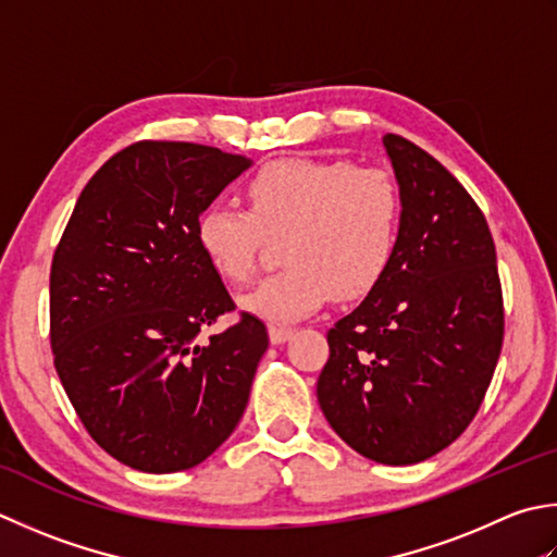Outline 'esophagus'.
<instances>
[{
	"instance_id": "obj_1",
	"label": "esophagus",
	"mask_w": 557,
	"mask_h": 557,
	"mask_svg": "<svg viewBox=\"0 0 557 557\" xmlns=\"http://www.w3.org/2000/svg\"><path fill=\"white\" fill-rule=\"evenodd\" d=\"M292 335H294V331L287 329V325H270V341L275 343V345L287 343Z\"/></svg>"
}]
</instances>
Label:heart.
I'll list each match as a JSON object with an SVG mask.
<instances>
[{
  "label": "heart",
  "instance_id": "b5f03b06",
  "mask_svg": "<svg viewBox=\"0 0 557 557\" xmlns=\"http://www.w3.org/2000/svg\"><path fill=\"white\" fill-rule=\"evenodd\" d=\"M248 210L205 207L195 236L222 280L244 285L268 236H285L287 268L242 299L260 319L289 323L319 311L333 289L362 297L379 285L396 256L403 198L386 169H357L345 159H285L246 183Z\"/></svg>",
  "mask_w": 557,
  "mask_h": 557
}]
</instances>
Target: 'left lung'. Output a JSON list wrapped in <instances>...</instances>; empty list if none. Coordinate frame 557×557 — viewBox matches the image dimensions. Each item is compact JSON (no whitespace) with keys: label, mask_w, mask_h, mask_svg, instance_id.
I'll list each match as a JSON object with an SVG mask.
<instances>
[{"label":"left lung","mask_w":557,"mask_h":557,"mask_svg":"<svg viewBox=\"0 0 557 557\" xmlns=\"http://www.w3.org/2000/svg\"><path fill=\"white\" fill-rule=\"evenodd\" d=\"M403 220L396 256L329 331L315 384L331 428L376 463L446 449L475 418L505 335L497 256L481 207L428 151L384 137Z\"/></svg>","instance_id":"left-lung-1"}]
</instances>
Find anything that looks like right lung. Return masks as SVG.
<instances>
[{"instance_id": "right-lung-1", "label": "right lung", "mask_w": 557, "mask_h": 557, "mask_svg": "<svg viewBox=\"0 0 557 557\" xmlns=\"http://www.w3.org/2000/svg\"><path fill=\"white\" fill-rule=\"evenodd\" d=\"M250 159L193 141H135L86 183L50 268V345L94 442L135 471L202 463L236 430L265 323L234 311L195 222Z\"/></svg>"}]
</instances>
